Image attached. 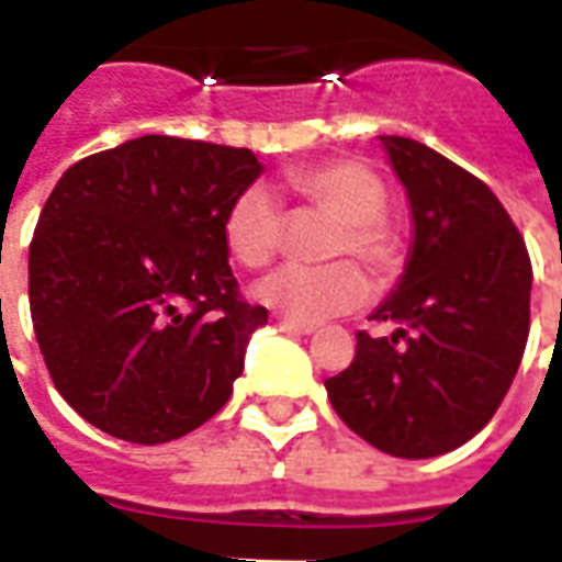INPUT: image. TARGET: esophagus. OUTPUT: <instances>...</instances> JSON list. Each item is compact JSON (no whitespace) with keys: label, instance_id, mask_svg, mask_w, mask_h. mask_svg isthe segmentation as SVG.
<instances>
[{"label":"esophagus","instance_id":"obj_1","mask_svg":"<svg viewBox=\"0 0 562 562\" xmlns=\"http://www.w3.org/2000/svg\"><path fill=\"white\" fill-rule=\"evenodd\" d=\"M273 325H277V328L282 330V334H313V325H297V322H292V318H282V316H277L273 318Z\"/></svg>","mask_w":562,"mask_h":562}]
</instances>
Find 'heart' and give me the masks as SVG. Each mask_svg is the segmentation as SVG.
<instances>
[{
	"instance_id": "heart-1",
	"label": "heart",
	"mask_w": 562,
	"mask_h": 562,
	"mask_svg": "<svg viewBox=\"0 0 562 562\" xmlns=\"http://www.w3.org/2000/svg\"><path fill=\"white\" fill-rule=\"evenodd\" d=\"M289 189L337 220L330 237L334 256H358L385 277L401 265V237L385 210V183L361 161H325L289 173ZM282 210L265 186H246L232 198L222 222L225 246L244 268H261L282 244ZM256 301L297 325H318L346 316L370 301V280L355 261H330L322 268L285 265L256 285Z\"/></svg>"
}]
</instances>
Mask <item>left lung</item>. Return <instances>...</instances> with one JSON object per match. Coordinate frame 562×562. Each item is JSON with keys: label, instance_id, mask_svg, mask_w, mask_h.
Masks as SVG:
<instances>
[{"label": "left lung", "instance_id": "obj_1", "mask_svg": "<svg viewBox=\"0 0 562 562\" xmlns=\"http://www.w3.org/2000/svg\"><path fill=\"white\" fill-rule=\"evenodd\" d=\"M401 177L413 246L373 310L391 337L358 334L355 361L325 382L355 434L394 458L454 451L491 422L530 334L524 237L487 186L413 138L382 135Z\"/></svg>", "mask_w": 562, "mask_h": 562}]
</instances>
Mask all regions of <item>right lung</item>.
Segmentation results:
<instances>
[{"label": "right lung", "instance_id": "right-lung-1", "mask_svg": "<svg viewBox=\"0 0 562 562\" xmlns=\"http://www.w3.org/2000/svg\"><path fill=\"white\" fill-rule=\"evenodd\" d=\"M252 149L144 135L71 165L30 244L56 391L104 434L159 446L220 413L265 306L237 297L222 222Z\"/></svg>", "mask_w": 562, "mask_h": 562}]
</instances>
